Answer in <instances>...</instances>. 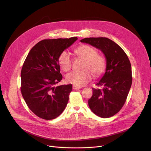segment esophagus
Returning a JSON list of instances; mask_svg holds the SVG:
<instances>
[{
  "label": "esophagus",
  "mask_w": 151,
  "mask_h": 151,
  "mask_svg": "<svg viewBox=\"0 0 151 151\" xmlns=\"http://www.w3.org/2000/svg\"><path fill=\"white\" fill-rule=\"evenodd\" d=\"M81 87H80V86H75V85H73V89H81Z\"/></svg>",
  "instance_id": "34e87169"
}]
</instances>
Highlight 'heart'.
I'll list each match as a JSON object with an SVG mask.
<instances>
[{"instance_id": "obj_1", "label": "heart", "mask_w": 151, "mask_h": 151, "mask_svg": "<svg viewBox=\"0 0 151 151\" xmlns=\"http://www.w3.org/2000/svg\"><path fill=\"white\" fill-rule=\"evenodd\" d=\"M77 56L84 60L81 71H72L66 76V81L77 86H82L89 83L94 76H101L106 67V60L104 55L97 53V50L88 45H81L75 49ZM59 64L64 71L70 70L72 66V60L70 54L63 51L59 58Z\"/></svg>"}]
</instances>
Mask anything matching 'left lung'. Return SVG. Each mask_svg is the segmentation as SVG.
<instances>
[{"instance_id": "left-lung-1", "label": "left lung", "mask_w": 151, "mask_h": 151, "mask_svg": "<svg viewBox=\"0 0 151 151\" xmlns=\"http://www.w3.org/2000/svg\"><path fill=\"white\" fill-rule=\"evenodd\" d=\"M101 50L106 59V71L96 84L102 89L92 88L88 100L92 111L108 118L117 113L125 104L132 83L131 63L121 47L106 37H91L81 40Z\"/></svg>"}]
</instances>
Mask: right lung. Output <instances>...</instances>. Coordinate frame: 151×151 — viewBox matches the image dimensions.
<instances>
[{
    "mask_svg": "<svg viewBox=\"0 0 151 151\" xmlns=\"http://www.w3.org/2000/svg\"><path fill=\"white\" fill-rule=\"evenodd\" d=\"M77 37L45 39L29 51L21 72V91L29 108L45 120L58 117L65 109L72 85L55 86L60 82L59 58Z\"/></svg>",
    "mask_w": 151,
    "mask_h": 151,
    "instance_id": "add662e5",
    "label": "right lung"
}]
</instances>
